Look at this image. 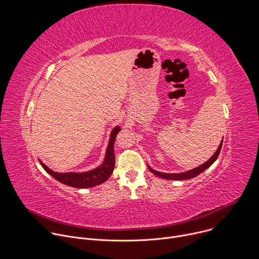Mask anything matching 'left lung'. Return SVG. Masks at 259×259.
<instances>
[{"label":"left lung","mask_w":259,"mask_h":259,"mask_svg":"<svg viewBox=\"0 0 259 259\" xmlns=\"http://www.w3.org/2000/svg\"><path fill=\"white\" fill-rule=\"evenodd\" d=\"M223 142H224V138L223 140H221L219 146L217 151L215 152V154L206 162L204 163L203 165L195 168V169H192L190 171H187V172H183V173H162V172H158V171H155L154 169H152L150 166H149V169L152 173H154L155 175L161 177V178H164V179H170V180H184V179H190V178H194L196 176H198L200 173H202L203 171H205L207 168H209L215 161L216 159L218 158L219 154H220V150H221V146H223Z\"/></svg>","instance_id":"8db88e82"}]
</instances>
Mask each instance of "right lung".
Listing matches in <instances>:
<instances>
[{"mask_svg":"<svg viewBox=\"0 0 259 259\" xmlns=\"http://www.w3.org/2000/svg\"><path fill=\"white\" fill-rule=\"evenodd\" d=\"M120 127L117 126L112 134H110L109 142L106 149L105 159L102 165L97 167L94 170L84 172V173H57L49 169L45 164L41 162L43 168L56 180L66 184V186L78 188V189H85L98 186V184L104 182L108 179V177L112 175L114 168H115V153H114V144L118 133L120 132Z\"/></svg>","mask_w":259,"mask_h":259,"instance_id":"obj_1","label":"right lung"}]
</instances>
